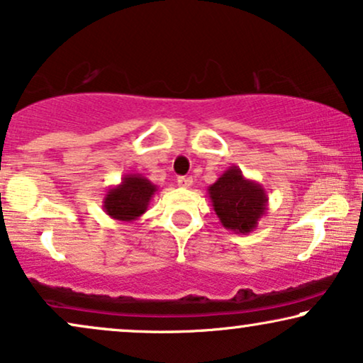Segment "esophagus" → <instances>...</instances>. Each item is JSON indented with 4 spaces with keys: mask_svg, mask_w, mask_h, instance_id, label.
<instances>
[{
    "mask_svg": "<svg viewBox=\"0 0 363 363\" xmlns=\"http://www.w3.org/2000/svg\"><path fill=\"white\" fill-rule=\"evenodd\" d=\"M178 186L182 188H190L193 185V180L190 177H178Z\"/></svg>",
    "mask_w": 363,
    "mask_h": 363,
    "instance_id": "esophagus-1",
    "label": "esophagus"
}]
</instances>
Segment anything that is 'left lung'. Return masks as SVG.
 I'll list each match as a JSON object with an SVG mask.
<instances>
[{
    "label": "left lung",
    "mask_w": 363,
    "mask_h": 363,
    "mask_svg": "<svg viewBox=\"0 0 363 363\" xmlns=\"http://www.w3.org/2000/svg\"><path fill=\"white\" fill-rule=\"evenodd\" d=\"M208 196L220 223L235 233H250L268 210L265 188L245 178L235 164L208 186Z\"/></svg>",
    "instance_id": "8db88e82"
}]
</instances>
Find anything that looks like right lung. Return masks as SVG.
I'll return each instance as SVG.
<instances>
[{"label": "right lung", "mask_w": 363, "mask_h": 363, "mask_svg": "<svg viewBox=\"0 0 363 363\" xmlns=\"http://www.w3.org/2000/svg\"><path fill=\"white\" fill-rule=\"evenodd\" d=\"M158 191L148 178L138 173H128L121 178V183L111 186L103 199V210L113 220L118 222H135L145 213L150 205V200Z\"/></svg>", "instance_id": "obj_1"}]
</instances>
